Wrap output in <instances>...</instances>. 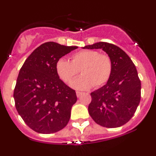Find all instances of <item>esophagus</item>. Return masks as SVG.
<instances>
[{
  "label": "esophagus",
  "instance_id": "esophagus-1",
  "mask_svg": "<svg viewBox=\"0 0 156 156\" xmlns=\"http://www.w3.org/2000/svg\"><path fill=\"white\" fill-rule=\"evenodd\" d=\"M82 94H83V93L80 92V91H77V92H76V95H77V97H80L81 95H82Z\"/></svg>",
  "mask_w": 156,
  "mask_h": 156
}]
</instances>
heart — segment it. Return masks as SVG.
I'll list each match as a JSON object with an SVG mask.
<instances>
[{
    "label": "heart",
    "mask_w": 156,
    "mask_h": 156,
    "mask_svg": "<svg viewBox=\"0 0 156 156\" xmlns=\"http://www.w3.org/2000/svg\"><path fill=\"white\" fill-rule=\"evenodd\" d=\"M56 71L66 83L71 82L80 71L82 76L72 81L71 86L77 90H87L94 85L98 87L107 83L112 71V63L108 55L97 50H85L74 53L70 62L59 59L56 62Z\"/></svg>",
    "instance_id": "1"
}]
</instances>
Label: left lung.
<instances>
[{
    "mask_svg": "<svg viewBox=\"0 0 156 156\" xmlns=\"http://www.w3.org/2000/svg\"><path fill=\"white\" fill-rule=\"evenodd\" d=\"M82 48L102 49L112 63L106 84L90 94V115L103 127L122 126L133 117L140 102L141 83L136 66L124 50L112 44L98 42Z\"/></svg>",
    "mask_w": 156,
    "mask_h": 156,
    "instance_id": "left-lung-1",
    "label": "left lung"
}]
</instances>
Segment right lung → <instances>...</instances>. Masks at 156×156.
Listing matches in <instances>:
<instances>
[{
	"mask_svg": "<svg viewBox=\"0 0 156 156\" xmlns=\"http://www.w3.org/2000/svg\"><path fill=\"white\" fill-rule=\"evenodd\" d=\"M77 48L46 42L30 54L20 69L13 93L16 108L26 125L37 133L59 131L70 119L76 93L59 79L56 64Z\"/></svg>",
	"mask_w": 156,
	"mask_h": 156,
	"instance_id": "right-lung-1",
	"label": "right lung"
}]
</instances>
